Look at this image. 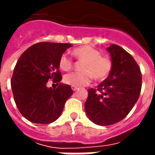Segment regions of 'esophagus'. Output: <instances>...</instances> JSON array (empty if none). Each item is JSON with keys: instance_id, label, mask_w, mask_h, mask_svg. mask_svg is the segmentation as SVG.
Returning <instances> with one entry per match:
<instances>
[{"instance_id": "34e87169", "label": "esophagus", "mask_w": 155, "mask_h": 155, "mask_svg": "<svg viewBox=\"0 0 155 155\" xmlns=\"http://www.w3.org/2000/svg\"><path fill=\"white\" fill-rule=\"evenodd\" d=\"M71 88H72V90H73V91H76V90H77V89H78L77 87H74V86H72Z\"/></svg>"}]
</instances>
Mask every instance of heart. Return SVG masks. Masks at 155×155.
<instances>
[{
    "mask_svg": "<svg viewBox=\"0 0 155 155\" xmlns=\"http://www.w3.org/2000/svg\"><path fill=\"white\" fill-rule=\"evenodd\" d=\"M72 54L78 60L83 61L81 65V72H73L65 75V83L74 87H82L88 85L93 76L96 81L106 79L113 68V62L109 57L101 56L100 51L90 45H84L74 48ZM59 68L63 71H68L72 68L73 62L64 53L61 56L58 61Z\"/></svg>",
    "mask_w": 155,
    "mask_h": 155,
    "instance_id": "b5f03b06",
    "label": "heart"
}]
</instances>
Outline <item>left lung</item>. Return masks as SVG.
Masks as SVG:
<instances>
[{"instance_id": "8db88e82", "label": "left lung", "mask_w": 155, "mask_h": 155, "mask_svg": "<svg viewBox=\"0 0 155 155\" xmlns=\"http://www.w3.org/2000/svg\"><path fill=\"white\" fill-rule=\"evenodd\" d=\"M110 53L113 68L107 79L88 90L84 109L91 121L98 126H109L124 119L137 102L142 76L131 55L120 46L112 44Z\"/></svg>"}]
</instances>
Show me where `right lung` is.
Returning <instances> with one entry per match:
<instances>
[{
	"label": "right lung",
	"instance_id": "obj_1",
	"mask_svg": "<svg viewBox=\"0 0 155 155\" xmlns=\"http://www.w3.org/2000/svg\"><path fill=\"white\" fill-rule=\"evenodd\" d=\"M72 47L70 43L39 42L23 53L14 69L10 84L18 109L25 118L38 124H48L62 113L66 100L73 94L69 84L56 89L47 83L61 81L58 61Z\"/></svg>",
	"mask_w": 155,
	"mask_h": 155
}]
</instances>
